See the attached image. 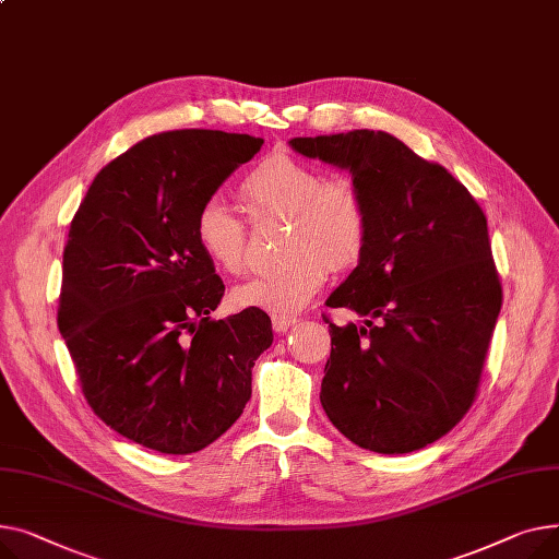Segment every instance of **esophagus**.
Here are the masks:
<instances>
[{
  "mask_svg": "<svg viewBox=\"0 0 559 559\" xmlns=\"http://www.w3.org/2000/svg\"><path fill=\"white\" fill-rule=\"evenodd\" d=\"M295 322H298V318H295V316H273V330L275 332H288Z\"/></svg>",
  "mask_w": 559,
  "mask_h": 559,
  "instance_id": "34e87169",
  "label": "esophagus"
}]
</instances>
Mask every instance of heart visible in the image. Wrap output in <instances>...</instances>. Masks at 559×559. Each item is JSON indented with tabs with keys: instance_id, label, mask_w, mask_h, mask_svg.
Segmentation results:
<instances>
[{
	"instance_id": "heart-1",
	"label": "heart",
	"mask_w": 559,
	"mask_h": 559,
	"mask_svg": "<svg viewBox=\"0 0 559 559\" xmlns=\"http://www.w3.org/2000/svg\"><path fill=\"white\" fill-rule=\"evenodd\" d=\"M241 195L254 221L284 218L282 264L233 290L241 309L293 316L305 309L332 271H349L366 254L370 212L360 189L347 178L324 180L307 162L286 153L261 159L241 180ZM193 237L212 264L246 273L248 227L221 199H207L193 223Z\"/></svg>"
}]
</instances>
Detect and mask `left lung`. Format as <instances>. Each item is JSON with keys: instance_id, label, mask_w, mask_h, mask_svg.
I'll list each match as a JSON object with an SVG mask.
<instances>
[{"instance_id": "left-lung-1", "label": "left lung", "mask_w": 559, "mask_h": 559, "mask_svg": "<svg viewBox=\"0 0 559 559\" xmlns=\"http://www.w3.org/2000/svg\"><path fill=\"white\" fill-rule=\"evenodd\" d=\"M290 146L349 169L370 241L326 305L320 402L336 429L377 453L440 440L472 408L503 302L487 216L467 187L383 130L295 138Z\"/></svg>"}]
</instances>
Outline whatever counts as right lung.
Wrapping results in <instances>:
<instances>
[{
	"label": "right lung",
	"mask_w": 559,
	"mask_h": 559,
	"mask_svg": "<svg viewBox=\"0 0 559 559\" xmlns=\"http://www.w3.org/2000/svg\"><path fill=\"white\" fill-rule=\"evenodd\" d=\"M264 140L169 130L96 174L62 252L58 330L94 415L146 449L187 455L243 413L271 318L210 313L223 282L193 237L201 205Z\"/></svg>",
	"instance_id": "1"
}]
</instances>
